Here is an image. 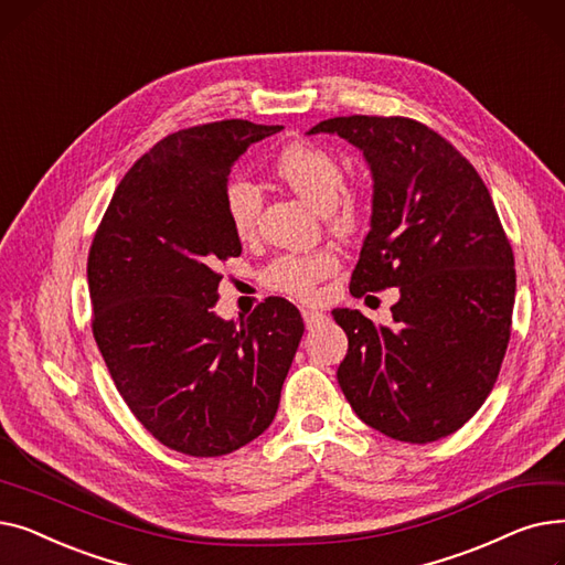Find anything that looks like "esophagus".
I'll use <instances>...</instances> for the list:
<instances>
[{"instance_id": "esophagus-1", "label": "esophagus", "mask_w": 565, "mask_h": 565, "mask_svg": "<svg viewBox=\"0 0 565 565\" xmlns=\"http://www.w3.org/2000/svg\"><path fill=\"white\" fill-rule=\"evenodd\" d=\"M302 318H305V322H307V328H316L318 322H322L324 316L322 311H318V309H313V307H302Z\"/></svg>"}]
</instances>
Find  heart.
Here are the masks:
<instances>
[{
  "mask_svg": "<svg viewBox=\"0 0 565 565\" xmlns=\"http://www.w3.org/2000/svg\"><path fill=\"white\" fill-rule=\"evenodd\" d=\"M273 173L295 194L322 211L324 222L339 235L358 233L369 220V192L364 185H343L341 162L324 148L309 141H290L277 153ZM260 194L247 181H231L224 190V211L237 237H252L258 226ZM334 249L286 254L267 265L263 275L273 290L290 298L311 300L318 284L337 273Z\"/></svg>",
  "mask_w": 565,
  "mask_h": 565,
  "instance_id": "1",
  "label": "heart"
}]
</instances>
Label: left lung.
Listing matches in <instances>:
<instances>
[{"label":"left lung","instance_id":"8db88e82","mask_svg":"<svg viewBox=\"0 0 565 565\" xmlns=\"http://www.w3.org/2000/svg\"><path fill=\"white\" fill-rule=\"evenodd\" d=\"M332 132L364 151L373 217L350 292L401 288L392 328L354 309L337 377L354 414L392 439L428 444L462 428L492 392L515 302L513 247L479 171L407 116H337Z\"/></svg>","mask_w":565,"mask_h":565}]
</instances>
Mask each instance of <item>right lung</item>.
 Wrapping results in <instances>:
<instances>
[{"label":"right lung","instance_id":"1","mask_svg":"<svg viewBox=\"0 0 565 565\" xmlns=\"http://www.w3.org/2000/svg\"><path fill=\"white\" fill-rule=\"evenodd\" d=\"M279 130L228 118L164 137L118 183L88 249L92 330L109 375L178 454L226 456L270 426L305 334L284 298L241 322L213 311L217 267L243 252L224 211L231 167Z\"/></svg>","mask_w":565,"mask_h":565}]
</instances>
